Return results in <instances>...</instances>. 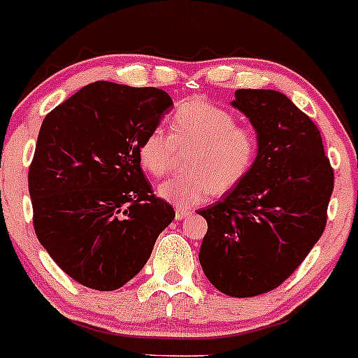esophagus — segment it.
<instances>
[{
    "label": "esophagus",
    "mask_w": 358,
    "mask_h": 358,
    "mask_svg": "<svg viewBox=\"0 0 358 358\" xmlns=\"http://www.w3.org/2000/svg\"><path fill=\"white\" fill-rule=\"evenodd\" d=\"M190 214H192V212L188 210V209H176L175 217H176V221H182V219L188 217V215H190Z\"/></svg>",
    "instance_id": "esophagus-1"
}]
</instances>
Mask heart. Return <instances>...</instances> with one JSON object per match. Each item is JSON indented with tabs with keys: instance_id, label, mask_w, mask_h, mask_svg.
Masks as SVG:
<instances>
[{
	"instance_id": "heart-1",
	"label": "heart",
	"mask_w": 358,
	"mask_h": 358,
	"mask_svg": "<svg viewBox=\"0 0 358 358\" xmlns=\"http://www.w3.org/2000/svg\"><path fill=\"white\" fill-rule=\"evenodd\" d=\"M170 132L155 127L139 144V159L152 176L166 175L178 148L192 146L185 173L158 187V195L176 207H192L209 195L238 187L253 168L258 137L253 129L238 125L229 110L206 100H187L175 108Z\"/></svg>"
}]
</instances>
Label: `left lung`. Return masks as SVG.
Masks as SVG:
<instances>
[{
	"label": "left lung",
	"instance_id": "8db88e82",
	"mask_svg": "<svg viewBox=\"0 0 358 358\" xmlns=\"http://www.w3.org/2000/svg\"><path fill=\"white\" fill-rule=\"evenodd\" d=\"M258 137L246 178L197 214L207 221L199 262L215 289L253 297L282 284L323 234L333 170L314 122L284 93L236 90L231 101Z\"/></svg>",
	"mask_w": 358,
	"mask_h": 358
}]
</instances>
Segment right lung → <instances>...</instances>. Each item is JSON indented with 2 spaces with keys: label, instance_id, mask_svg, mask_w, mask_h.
I'll list each match as a JSON object with an SVG mask.
<instances>
[{
  "label": "right lung",
  "instance_id": "right-lung-1",
  "mask_svg": "<svg viewBox=\"0 0 358 358\" xmlns=\"http://www.w3.org/2000/svg\"><path fill=\"white\" fill-rule=\"evenodd\" d=\"M171 107L159 88L95 81L42 122L29 171L35 234L85 287L127 284L175 219L139 159L141 141Z\"/></svg>",
  "mask_w": 358,
  "mask_h": 358
}]
</instances>
